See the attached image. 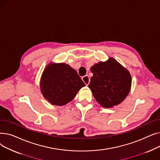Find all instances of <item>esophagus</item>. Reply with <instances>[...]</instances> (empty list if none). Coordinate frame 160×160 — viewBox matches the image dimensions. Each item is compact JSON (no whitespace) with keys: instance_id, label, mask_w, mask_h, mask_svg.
Masks as SVG:
<instances>
[{"instance_id":"esophagus-1","label":"esophagus","mask_w":160,"mask_h":160,"mask_svg":"<svg viewBox=\"0 0 160 160\" xmlns=\"http://www.w3.org/2000/svg\"><path fill=\"white\" fill-rule=\"evenodd\" d=\"M82 80H83V82L85 83V84L86 86L89 85V83L90 82V80H89V77L88 75H86V76H84V77H83L82 78Z\"/></svg>"}]
</instances>
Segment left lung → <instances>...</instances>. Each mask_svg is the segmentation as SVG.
<instances>
[{
    "label": "left lung",
    "instance_id": "obj_1",
    "mask_svg": "<svg viewBox=\"0 0 160 160\" xmlns=\"http://www.w3.org/2000/svg\"><path fill=\"white\" fill-rule=\"evenodd\" d=\"M90 71L93 76L88 87L100 106L110 108L119 105L129 94L131 74L114 58L95 63Z\"/></svg>",
    "mask_w": 160,
    "mask_h": 160
}]
</instances>
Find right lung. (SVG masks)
Instances as JSON below:
<instances>
[{
    "label": "right lung",
    "mask_w": 160,
    "mask_h": 160,
    "mask_svg": "<svg viewBox=\"0 0 160 160\" xmlns=\"http://www.w3.org/2000/svg\"><path fill=\"white\" fill-rule=\"evenodd\" d=\"M84 86L77 72L65 63H49L40 80L42 95L56 106H64L71 102Z\"/></svg>",
    "instance_id": "right-lung-1"
}]
</instances>
